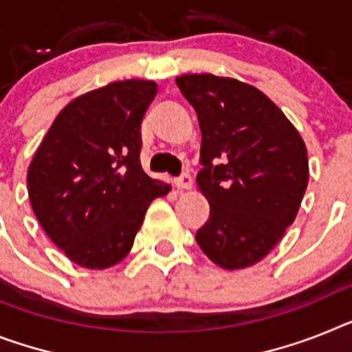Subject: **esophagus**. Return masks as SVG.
I'll use <instances>...</instances> for the list:
<instances>
[{"label":"esophagus","mask_w":352,"mask_h":352,"mask_svg":"<svg viewBox=\"0 0 352 352\" xmlns=\"http://www.w3.org/2000/svg\"><path fill=\"white\" fill-rule=\"evenodd\" d=\"M175 186L179 188V190H191L193 179H191L190 173H182L181 177H177L175 179Z\"/></svg>","instance_id":"34e87169"}]
</instances>
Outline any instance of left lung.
Masks as SVG:
<instances>
[{
    "label": "left lung",
    "mask_w": 352,
    "mask_h": 352,
    "mask_svg": "<svg viewBox=\"0 0 352 352\" xmlns=\"http://www.w3.org/2000/svg\"><path fill=\"white\" fill-rule=\"evenodd\" d=\"M175 82L202 132L197 184L209 218L195 240L226 270L256 265L297 217L309 175L306 144L254 85L209 73Z\"/></svg>",
    "instance_id": "8db88e82"
}]
</instances>
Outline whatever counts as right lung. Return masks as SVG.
Masks as SVG:
<instances>
[{
	"mask_svg": "<svg viewBox=\"0 0 352 352\" xmlns=\"http://www.w3.org/2000/svg\"><path fill=\"white\" fill-rule=\"evenodd\" d=\"M152 80L82 94L58 112L28 168L32 209L76 265L103 270L131 252L150 202L170 193L141 168V121Z\"/></svg>",
	"mask_w": 352,
	"mask_h": 352,
	"instance_id": "obj_1",
	"label": "right lung"
}]
</instances>
